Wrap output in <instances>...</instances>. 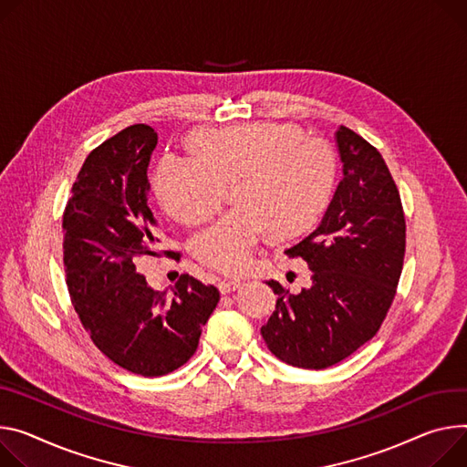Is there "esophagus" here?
I'll use <instances>...</instances> for the list:
<instances>
[{"label": "esophagus", "instance_id": "obj_1", "mask_svg": "<svg viewBox=\"0 0 467 467\" xmlns=\"http://www.w3.org/2000/svg\"><path fill=\"white\" fill-rule=\"evenodd\" d=\"M240 285H242V279H238V277H233V279H223V281H220V290H222V294H229V292H234L236 288H240Z\"/></svg>", "mask_w": 467, "mask_h": 467}]
</instances>
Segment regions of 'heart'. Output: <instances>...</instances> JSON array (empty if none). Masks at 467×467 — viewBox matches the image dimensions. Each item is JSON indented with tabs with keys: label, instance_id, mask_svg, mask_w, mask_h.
Masks as SVG:
<instances>
[{
	"label": "heart",
	"instance_id": "b5f03b06",
	"mask_svg": "<svg viewBox=\"0 0 467 467\" xmlns=\"http://www.w3.org/2000/svg\"><path fill=\"white\" fill-rule=\"evenodd\" d=\"M193 150L161 156L152 190L169 216L193 223L216 210L225 184L234 182L238 204L192 238L193 255L220 272L244 270L270 227L279 236L311 227L335 181L329 147L288 122L199 132Z\"/></svg>",
	"mask_w": 467,
	"mask_h": 467
}]
</instances>
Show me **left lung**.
I'll return each mask as SVG.
<instances>
[{
  "mask_svg": "<svg viewBox=\"0 0 467 467\" xmlns=\"http://www.w3.org/2000/svg\"><path fill=\"white\" fill-rule=\"evenodd\" d=\"M343 179L320 225L288 247L313 270V283L277 294L275 311L261 327L265 343L281 361L326 368L343 361L376 335L402 272L406 222L397 184L381 154L341 126L335 132Z\"/></svg>",
  "mask_w": 467,
  "mask_h": 467,
  "instance_id": "1",
  "label": "left lung"
}]
</instances>
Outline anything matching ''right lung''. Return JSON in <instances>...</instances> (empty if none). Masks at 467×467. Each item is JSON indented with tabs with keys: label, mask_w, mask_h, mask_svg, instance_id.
Here are the masks:
<instances>
[{
	"label": "right lung",
	"mask_w": 467,
	"mask_h": 467,
	"mask_svg": "<svg viewBox=\"0 0 467 467\" xmlns=\"http://www.w3.org/2000/svg\"><path fill=\"white\" fill-rule=\"evenodd\" d=\"M156 143L150 126L132 124L99 145L83 161L63 214L67 286L83 327L113 363L149 378L177 370L195 354L220 302L214 285L188 274L167 298L136 272V259L156 255L160 242L147 204Z\"/></svg>",
	"instance_id": "right-lung-1"
}]
</instances>
